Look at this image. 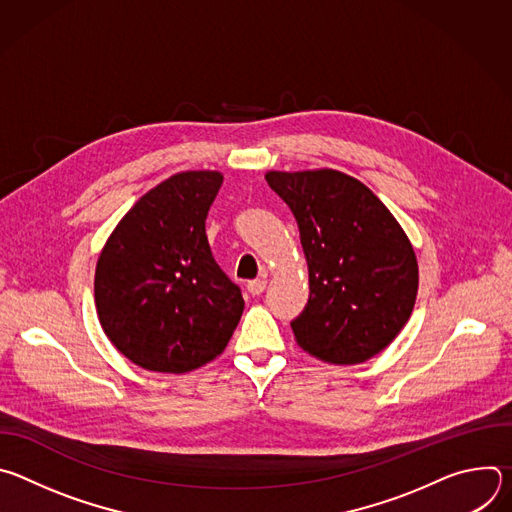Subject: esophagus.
<instances>
[{
	"instance_id": "obj_1",
	"label": "esophagus",
	"mask_w": 512,
	"mask_h": 512,
	"mask_svg": "<svg viewBox=\"0 0 512 512\" xmlns=\"http://www.w3.org/2000/svg\"><path fill=\"white\" fill-rule=\"evenodd\" d=\"M265 287H267V279H253V281L247 283L249 294H253V296H261L263 291H265Z\"/></svg>"
}]
</instances>
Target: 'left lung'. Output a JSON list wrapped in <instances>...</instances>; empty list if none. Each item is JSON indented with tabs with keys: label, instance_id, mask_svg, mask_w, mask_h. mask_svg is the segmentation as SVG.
Listing matches in <instances>:
<instances>
[{
	"label": "left lung",
	"instance_id": "left-lung-1",
	"mask_svg": "<svg viewBox=\"0 0 512 512\" xmlns=\"http://www.w3.org/2000/svg\"><path fill=\"white\" fill-rule=\"evenodd\" d=\"M294 212L310 298L291 322L310 356L360 364L385 350L411 318L419 267L391 210L356 178L332 170L265 174Z\"/></svg>",
	"mask_w": 512,
	"mask_h": 512
}]
</instances>
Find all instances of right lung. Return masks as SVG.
I'll return each instance as SVG.
<instances>
[{
  "label": "right lung",
  "instance_id": "obj_1",
  "mask_svg": "<svg viewBox=\"0 0 512 512\" xmlns=\"http://www.w3.org/2000/svg\"><path fill=\"white\" fill-rule=\"evenodd\" d=\"M216 170L178 172L145 192L105 241L95 306L111 344L137 367L182 375L221 354L245 308L216 265L204 221Z\"/></svg>",
  "mask_w": 512,
  "mask_h": 512
}]
</instances>
